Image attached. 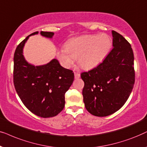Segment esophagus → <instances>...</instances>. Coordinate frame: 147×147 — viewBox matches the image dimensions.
Instances as JSON below:
<instances>
[{"instance_id":"esophagus-1","label":"esophagus","mask_w":147,"mask_h":147,"mask_svg":"<svg viewBox=\"0 0 147 147\" xmlns=\"http://www.w3.org/2000/svg\"><path fill=\"white\" fill-rule=\"evenodd\" d=\"M80 77H81V75H80L79 73H78V72H75V78L76 79H79Z\"/></svg>"}]
</instances>
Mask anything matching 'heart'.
Here are the masks:
<instances>
[{
	"mask_svg": "<svg viewBox=\"0 0 147 147\" xmlns=\"http://www.w3.org/2000/svg\"><path fill=\"white\" fill-rule=\"evenodd\" d=\"M112 42L108 35H86L71 38L65 48L57 52V57L64 67L69 68L78 58V63L85 70L99 66L108 55Z\"/></svg>",
	"mask_w": 147,
	"mask_h": 147,
	"instance_id": "heart-1",
	"label": "heart"
}]
</instances>
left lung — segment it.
<instances>
[{
    "mask_svg": "<svg viewBox=\"0 0 147 147\" xmlns=\"http://www.w3.org/2000/svg\"><path fill=\"white\" fill-rule=\"evenodd\" d=\"M113 48L103 62L81 74L83 80L85 108L95 116L112 114L130 96L135 81L134 54L131 45L122 35L111 31Z\"/></svg>",
    "mask_w": 147,
    "mask_h": 147,
    "instance_id": "1",
    "label": "left lung"
}]
</instances>
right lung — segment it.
Instances as JSON below:
<instances>
[{
	"mask_svg": "<svg viewBox=\"0 0 147 147\" xmlns=\"http://www.w3.org/2000/svg\"><path fill=\"white\" fill-rule=\"evenodd\" d=\"M15 50L13 66V83L19 97L25 106L42 118L56 116L65 105V95L74 81L72 70L60 66L53 59L47 64L35 66L29 64L23 55V48L29 37ZM40 34L52 38L53 32L41 31Z\"/></svg>",
	"mask_w": 147,
	"mask_h": 147,
	"instance_id": "obj_1",
	"label": "right lung"
}]
</instances>
